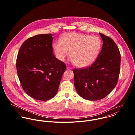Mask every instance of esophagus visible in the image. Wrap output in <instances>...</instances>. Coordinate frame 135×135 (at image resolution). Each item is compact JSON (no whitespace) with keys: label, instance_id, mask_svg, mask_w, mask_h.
<instances>
[{"label":"esophagus","instance_id":"obj_1","mask_svg":"<svg viewBox=\"0 0 135 135\" xmlns=\"http://www.w3.org/2000/svg\"><path fill=\"white\" fill-rule=\"evenodd\" d=\"M66 68H67V69H68V70H71V69H72V68H71L70 66H69V65L67 66Z\"/></svg>","mask_w":135,"mask_h":135}]
</instances>
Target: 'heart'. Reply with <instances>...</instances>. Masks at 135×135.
<instances>
[{
  "label": "heart",
  "instance_id": "1",
  "mask_svg": "<svg viewBox=\"0 0 135 135\" xmlns=\"http://www.w3.org/2000/svg\"><path fill=\"white\" fill-rule=\"evenodd\" d=\"M101 41L97 36L78 33H70L54 44V49L58 59L64 61L71 52L74 64L83 68L92 64L101 48Z\"/></svg>",
  "mask_w": 135,
  "mask_h": 135
}]
</instances>
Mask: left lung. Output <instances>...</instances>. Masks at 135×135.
<instances>
[{"label": "left lung", "instance_id": "obj_1", "mask_svg": "<svg viewBox=\"0 0 135 135\" xmlns=\"http://www.w3.org/2000/svg\"><path fill=\"white\" fill-rule=\"evenodd\" d=\"M99 34L103 45L96 61L88 67L73 71L77 93L88 100H99L109 95L115 88L119 75V49L112 39Z\"/></svg>", "mask_w": 135, "mask_h": 135}]
</instances>
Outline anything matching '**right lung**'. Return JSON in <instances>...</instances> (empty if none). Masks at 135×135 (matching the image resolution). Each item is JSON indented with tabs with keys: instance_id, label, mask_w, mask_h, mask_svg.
<instances>
[{
	"instance_id": "obj_1",
	"label": "right lung",
	"mask_w": 135,
	"mask_h": 135,
	"mask_svg": "<svg viewBox=\"0 0 135 135\" xmlns=\"http://www.w3.org/2000/svg\"><path fill=\"white\" fill-rule=\"evenodd\" d=\"M52 34L26 40L17 58V71L24 91L34 99L47 101L57 91L66 65L52 53Z\"/></svg>"
}]
</instances>
